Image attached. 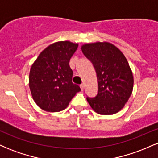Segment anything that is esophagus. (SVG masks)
<instances>
[{
	"instance_id": "1",
	"label": "esophagus",
	"mask_w": 158,
	"mask_h": 158,
	"mask_svg": "<svg viewBox=\"0 0 158 158\" xmlns=\"http://www.w3.org/2000/svg\"><path fill=\"white\" fill-rule=\"evenodd\" d=\"M80 88H81V90H84V85H83V84L80 85Z\"/></svg>"
}]
</instances>
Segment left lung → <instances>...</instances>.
Returning a JSON list of instances; mask_svg holds the SVG:
<instances>
[{"label": "left lung", "mask_w": 158, "mask_h": 158, "mask_svg": "<svg viewBox=\"0 0 158 158\" xmlns=\"http://www.w3.org/2000/svg\"><path fill=\"white\" fill-rule=\"evenodd\" d=\"M85 56L93 63L97 72L98 94L87 98L94 111L101 115L119 112L131 95L134 77L124 54L108 41L84 44L81 47Z\"/></svg>", "instance_id": "obj_1"}]
</instances>
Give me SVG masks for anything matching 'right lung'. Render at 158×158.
<instances>
[{
  "mask_svg": "<svg viewBox=\"0 0 158 158\" xmlns=\"http://www.w3.org/2000/svg\"><path fill=\"white\" fill-rule=\"evenodd\" d=\"M78 45L69 41L53 43L32 64L29 86L32 99L42 110L59 112L65 109L81 90L79 85L72 82L73 70L69 65Z\"/></svg>",
  "mask_w": 158,
  "mask_h": 158,
  "instance_id": "add662e5",
  "label": "right lung"
}]
</instances>
